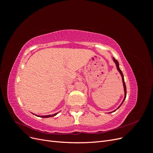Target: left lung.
Returning a JSON list of instances; mask_svg holds the SVG:
<instances>
[{
  "instance_id": "1",
  "label": "left lung",
  "mask_w": 153,
  "mask_h": 153,
  "mask_svg": "<svg viewBox=\"0 0 153 153\" xmlns=\"http://www.w3.org/2000/svg\"><path fill=\"white\" fill-rule=\"evenodd\" d=\"M113 60H114V62L115 63V64H116V66H117V70L119 71V72L120 73V74H121V76H122V79H123V85H124V100H123V102H122V103L121 104V105H120L119 107L117 108V109L120 107V106H121V105L123 103V102H124V100H125V98H126V84H125V82H124V76H123V73H122V71H121V69H120V68H119V62L117 61L116 59H115L114 57H113ZM115 110H114V112H115ZM110 113H112V112H110Z\"/></svg>"
}]
</instances>
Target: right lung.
Returning a JSON list of instances; mask_svg holds the SVG:
<instances>
[{
  "label": "right lung",
  "instance_id": "add662e5",
  "mask_svg": "<svg viewBox=\"0 0 153 153\" xmlns=\"http://www.w3.org/2000/svg\"><path fill=\"white\" fill-rule=\"evenodd\" d=\"M57 114V113H55L54 114H52V115H41V116H39V115H36V116H39V117H43V118H47V117H53L55 116V115H56Z\"/></svg>",
  "mask_w": 153,
  "mask_h": 153
}]
</instances>
